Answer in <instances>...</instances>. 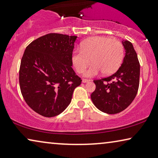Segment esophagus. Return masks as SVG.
Segmentation results:
<instances>
[{
	"instance_id": "obj_1",
	"label": "esophagus",
	"mask_w": 158,
	"mask_h": 158,
	"mask_svg": "<svg viewBox=\"0 0 158 158\" xmlns=\"http://www.w3.org/2000/svg\"><path fill=\"white\" fill-rule=\"evenodd\" d=\"M89 81H90V80L89 79H82V82H83V83H87V82H89Z\"/></svg>"
}]
</instances>
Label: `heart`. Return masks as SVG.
<instances>
[{"instance_id":"obj_1","label":"heart","mask_w":158,"mask_h":158,"mask_svg":"<svg viewBox=\"0 0 158 158\" xmlns=\"http://www.w3.org/2000/svg\"><path fill=\"white\" fill-rule=\"evenodd\" d=\"M81 49H74L72 62L78 73H83L87 67L93 65L84 74L93 77L101 72L105 75L114 73L121 66L124 49L121 42L109 37L95 36L86 39L81 44Z\"/></svg>"}]
</instances>
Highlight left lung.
<instances>
[{
	"label": "left lung",
	"mask_w": 158,
	"mask_h": 158,
	"mask_svg": "<svg viewBox=\"0 0 158 158\" xmlns=\"http://www.w3.org/2000/svg\"><path fill=\"white\" fill-rule=\"evenodd\" d=\"M125 56L118 71L108 77L94 80L96 89L91 94L94 104L101 111L116 114L126 109L135 98L139 87L140 63L133 44L123 40Z\"/></svg>",
	"instance_id": "8db88e82"
}]
</instances>
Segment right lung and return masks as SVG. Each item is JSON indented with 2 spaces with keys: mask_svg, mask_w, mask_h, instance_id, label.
Listing matches in <instances>:
<instances>
[{
  "mask_svg": "<svg viewBox=\"0 0 158 158\" xmlns=\"http://www.w3.org/2000/svg\"><path fill=\"white\" fill-rule=\"evenodd\" d=\"M77 36L50 33L28 45L21 60L19 82L27 104L44 117L60 114L81 80L72 66Z\"/></svg>",
  "mask_w": 158,
  "mask_h": 158,
  "instance_id": "add662e5",
  "label": "right lung"
}]
</instances>
